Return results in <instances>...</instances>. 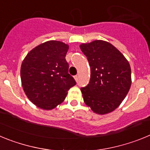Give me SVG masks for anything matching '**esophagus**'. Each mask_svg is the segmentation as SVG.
I'll list each match as a JSON object with an SVG mask.
<instances>
[{"instance_id":"obj_1","label":"esophagus","mask_w":150,"mask_h":150,"mask_svg":"<svg viewBox=\"0 0 150 150\" xmlns=\"http://www.w3.org/2000/svg\"><path fill=\"white\" fill-rule=\"evenodd\" d=\"M78 78H79L78 75H76V76H74V79H75V80H76V82L78 81Z\"/></svg>"}]
</instances>
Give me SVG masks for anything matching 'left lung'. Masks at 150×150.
<instances>
[{
    "label": "left lung",
    "mask_w": 150,
    "mask_h": 150,
    "mask_svg": "<svg viewBox=\"0 0 150 150\" xmlns=\"http://www.w3.org/2000/svg\"><path fill=\"white\" fill-rule=\"evenodd\" d=\"M80 50L91 67L88 84L81 88L85 104L95 113L104 115L116 110L126 97L132 85L128 60L107 41L82 43Z\"/></svg>",
    "instance_id": "8db88e82"
}]
</instances>
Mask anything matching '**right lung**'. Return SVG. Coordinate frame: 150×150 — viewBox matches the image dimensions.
Instances as JSON below:
<instances>
[{"label": "right lung", "instance_id": "obj_1", "mask_svg": "<svg viewBox=\"0 0 150 150\" xmlns=\"http://www.w3.org/2000/svg\"><path fill=\"white\" fill-rule=\"evenodd\" d=\"M68 49L61 41H47L30 50L22 62V88L29 100L41 109L52 110L62 104L67 91L76 85L68 74Z\"/></svg>", "mask_w": 150, "mask_h": 150}]
</instances>
